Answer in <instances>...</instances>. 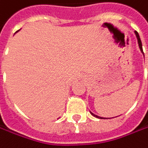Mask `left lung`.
<instances>
[{
	"mask_svg": "<svg viewBox=\"0 0 148 148\" xmlns=\"http://www.w3.org/2000/svg\"><path fill=\"white\" fill-rule=\"evenodd\" d=\"M135 34H136V36H137V42H138V45H139V48H140V50H141V51L143 53V45H142V41H141V39H140V36H139V35H138V33H137V32H135ZM144 54V53H143ZM92 113V112H91ZM92 115H93L94 116H96V117H98V118H101V119H102L103 117H100V116H97V115L93 114V113H92ZM105 119V118H104Z\"/></svg>",
	"mask_w": 148,
	"mask_h": 148,
	"instance_id": "obj_1",
	"label": "left lung"
}]
</instances>
